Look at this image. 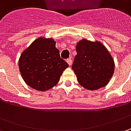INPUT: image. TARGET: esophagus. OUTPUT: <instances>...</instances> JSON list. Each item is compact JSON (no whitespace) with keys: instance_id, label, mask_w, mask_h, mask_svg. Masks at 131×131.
Here are the masks:
<instances>
[{"instance_id":"obj_1","label":"esophagus","mask_w":131,"mask_h":131,"mask_svg":"<svg viewBox=\"0 0 131 131\" xmlns=\"http://www.w3.org/2000/svg\"><path fill=\"white\" fill-rule=\"evenodd\" d=\"M66 62L68 63V64L69 66H71V64H72V60L71 59V58H68L66 60Z\"/></svg>"}]
</instances>
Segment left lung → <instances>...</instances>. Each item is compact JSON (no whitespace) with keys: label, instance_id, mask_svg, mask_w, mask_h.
<instances>
[{"label":"left lung","instance_id":"1","mask_svg":"<svg viewBox=\"0 0 131 131\" xmlns=\"http://www.w3.org/2000/svg\"><path fill=\"white\" fill-rule=\"evenodd\" d=\"M76 50L72 69L79 84L89 90L105 87L114 71V62L107 49L100 42L82 39Z\"/></svg>","mask_w":131,"mask_h":131}]
</instances>
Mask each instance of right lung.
Returning <instances> with one entry per match:
<instances>
[{
    "instance_id": "obj_1",
    "label": "right lung",
    "mask_w": 131,
    "mask_h": 131,
    "mask_svg": "<svg viewBox=\"0 0 131 131\" xmlns=\"http://www.w3.org/2000/svg\"><path fill=\"white\" fill-rule=\"evenodd\" d=\"M68 67L52 38H37L19 59V68L24 81L39 91H46L56 85Z\"/></svg>"
}]
</instances>
